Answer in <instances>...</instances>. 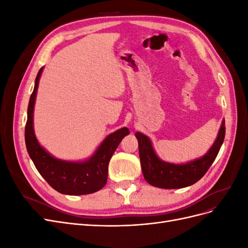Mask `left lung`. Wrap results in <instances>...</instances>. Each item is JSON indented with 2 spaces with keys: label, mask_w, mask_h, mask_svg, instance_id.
<instances>
[{
  "label": "left lung",
  "mask_w": 248,
  "mask_h": 248,
  "mask_svg": "<svg viewBox=\"0 0 248 248\" xmlns=\"http://www.w3.org/2000/svg\"><path fill=\"white\" fill-rule=\"evenodd\" d=\"M224 136L226 126L222 121L213 146L204 156L183 164H175L159 159L150 139L145 134L137 132L140 166L145 180L149 184L166 189L183 188L194 184L211 167L219 152Z\"/></svg>",
  "instance_id": "1"
}]
</instances>
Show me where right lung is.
Listing matches in <instances>:
<instances>
[{"instance_id":"add662e5","label":"right lung","mask_w":248,"mask_h":248,"mask_svg":"<svg viewBox=\"0 0 248 248\" xmlns=\"http://www.w3.org/2000/svg\"><path fill=\"white\" fill-rule=\"evenodd\" d=\"M42 70L43 67L36 77L34 91L30 97L28 107V119L25 129L28 153L39 174L60 193L81 196L98 191L107 184L108 162L112 154L123 138L129 134V130L127 127H124L110 133L101 142L96 152L86 161L74 162L55 158L39 145L33 127L34 104Z\"/></svg>"}]
</instances>
